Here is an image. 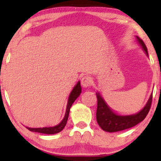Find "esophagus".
I'll list each match as a JSON object with an SVG mask.
<instances>
[{"label":"esophagus","instance_id":"1","mask_svg":"<svg viewBox=\"0 0 161 161\" xmlns=\"http://www.w3.org/2000/svg\"><path fill=\"white\" fill-rule=\"evenodd\" d=\"M81 84L84 88H87V87H89L92 85V79L90 78L88 75L82 77V80H81Z\"/></svg>","mask_w":161,"mask_h":161}]
</instances>
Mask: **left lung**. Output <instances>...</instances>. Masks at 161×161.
Wrapping results in <instances>:
<instances>
[{
    "label": "left lung",
    "instance_id": "obj_1",
    "mask_svg": "<svg viewBox=\"0 0 161 161\" xmlns=\"http://www.w3.org/2000/svg\"><path fill=\"white\" fill-rule=\"evenodd\" d=\"M136 38H137L138 43L142 46L143 51L148 56L145 44L139 37L136 36ZM96 95H97V112H96L97 122L103 130L108 132H119V131L129 129L144 120V119L146 117L150 110L151 102H152V95H151L150 98L147 101V104L144 107V108L137 114H132V115L121 116L116 114L109 108L98 92L96 94Z\"/></svg>",
    "mask_w": 161,
    "mask_h": 161
}]
</instances>
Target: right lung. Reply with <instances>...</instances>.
Returning <instances> with one entry per match:
<instances>
[{
  "label": "right lung",
  "mask_w": 161,
  "mask_h": 161,
  "mask_svg": "<svg viewBox=\"0 0 161 161\" xmlns=\"http://www.w3.org/2000/svg\"><path fill=\"white\" fill-rule=\"evenodd\" d=\"M81 92H82V88H81L80 86V82H78V83H77V84L75 85V86L73 88V89L72 90L71 93H70V95L69 96V99H68L67 106H66V114L65 116H64V118L58 125L52 127H43V128H29V127H26V128L29 129V131H32V132H39V133L48 135L56 134L61 132L64 127H65L66 122H67L70 108H71L72 104H73V102L76 100L77 97L80 95Z\"/></svg>",
  "instance_id": "obj_1"
}]
</instances>
